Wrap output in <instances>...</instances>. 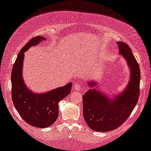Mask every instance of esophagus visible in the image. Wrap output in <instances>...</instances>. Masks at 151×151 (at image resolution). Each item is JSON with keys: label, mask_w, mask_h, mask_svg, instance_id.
Instances as JSON below:
<instances>
[{"label": "esophagus", "mask_w": 151, "mask_h": 151, "mask_svg": "<svg viewBox=\"0 0 151 151\" xmlns=\"http://www.w3.org/2000/svg\"><path fill=\"white\" fill-rule=\"evenodd\" d=\"M73 89L75 90V91H80L82 90V88H81V87H80V85L79 84L76 83V84H74Z\"/></svg>", "instance_id": "esophagus-1"}]
</instances>
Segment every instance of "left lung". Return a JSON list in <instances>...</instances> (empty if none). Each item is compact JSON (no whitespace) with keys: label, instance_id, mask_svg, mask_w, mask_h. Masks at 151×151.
<instances>
[{"label":"left lung","instance_id":"8db88e82","mask_svg":"<svg viewBox=\"0 0 151 151\" xmlns=\"http://www.w3.org/2000/svg\"><path fill=\"white\" fill-rule=\"evenodd\" d=\"M119 54L130 70L127 86L117 93L107 94L98 81L87 80L90 89L82 96L83 116L93 131L107 132L116 129L127 120L137 104L139 95L140 70L131 49L124 42H117Z\"/></svg>","mask_w":151,"mask_h":151}]
</instances>
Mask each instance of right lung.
I'll list each match as a JSON object with an SVG mask.
<instances>
[{
	"mask_svg": "<svg viewBox=\"0 0 151 151\" xmlns=\"http://www.w3.org/2000/svg\"><path fill=\"white\" fill-rule=\"evenodd\" d=\"M43 40H46L43 36L35 37L22 47L12 68L11 76L14 106L24 122L37 128L49 127L55 122L59 113L58 103L70 93L72 86V82H69L61 87L38 93L27 86L22 74L24 52Z\"/></svg>",
	"mask_w": 151,
	"mask_h": 151,
	"instance_id": "obj_1",
	"label": "right lung"
}]
</instances>
